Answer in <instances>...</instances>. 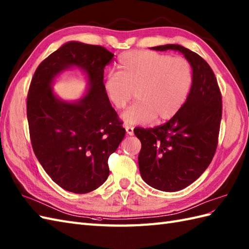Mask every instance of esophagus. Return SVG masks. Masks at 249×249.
<instances>
[{
  "instance_id": "esophagus-1",
  "label": "esophagus",
  "mask_w": 249,
  "mask_h": 249,
  "mask_svg": "<svg viewBox=\"0 0 249 249\" xmlns=\"http://www.w3.org/2000/svg\"><path fill=\"white\" fill-rule=\"evenodd\" d=\"M125 129H126V134L128 136L134 135V127L130 125H125Z\"/></svg>"
}]
</instances>
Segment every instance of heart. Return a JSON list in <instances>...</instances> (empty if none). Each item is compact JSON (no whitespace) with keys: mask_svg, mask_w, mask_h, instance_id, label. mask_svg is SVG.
I'll list each match as a JSON object with an SVG mask.
<instances>
[{"mask_svg":"<svg viewBox=\"0 0 249 249\" xmlns=\"http://www.w3.org/2000/svg\"><path fill=\"white\" fill-rule=\"evenodd\" d=\"M118 71L107 75L103 89L118 110L130 102L136 91L138 102L122 114L127 125L174 118L186 105L194 80L192 63L187 58L148 50L121 54Z\"/></svg>","mask_w":249,"mask_h":249,"instance_id":"1","label":"heart"}]
</instances>
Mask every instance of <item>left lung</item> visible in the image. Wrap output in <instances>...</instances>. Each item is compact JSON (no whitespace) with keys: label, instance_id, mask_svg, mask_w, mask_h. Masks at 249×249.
<instances>
[{"label":"left lung","instance_id":"1","mask_svg":"<svg viewBox=\"0 0 249 249\" xmlns=\"http://www.w3.org/2000/svg\"><path fill=\"white\" fill-rule=\"evenodd\" d=\"M179 51L192 63L194 80L186 105L174 118L154 128L134 129L141 141L138 162L148 186L175 192L194 182L214 157L223 104L214 72L198 54L178 44L152 48Z\"/></svg>","mask_w":249,"mask_h":249}]
</instances>
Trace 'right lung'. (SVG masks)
Instances as JSON below:
<instances>
[{
  "instance_id": "add662e5",
  "label": "right lung",
  "mask_w": 249,
  "mask_h": 249,
  "mask_svg": "<svg viewBox=\"0 0 249 249\" xmlns=\"http://www.w3.org/2000/svg\"><path fill=\"white\" fill-rule=\"evenodd\" d=\"M113 54L101 45L68 42L35 71L26 101L33 151L52 180L66 191L89 193L109 175L108 158L125 136L123 122L103 89L104 68ZM80 66L90 90L78 103L59 101L50 90L66 67Z\"/></svg>"
}]
</instances>
